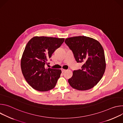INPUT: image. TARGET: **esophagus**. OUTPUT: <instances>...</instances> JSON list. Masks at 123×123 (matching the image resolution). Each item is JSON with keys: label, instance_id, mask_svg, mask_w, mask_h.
<instances>
[{"label": "esophagus", "instance_id": "34e87169", "mask_svg": "<svg viewBox=\"0 0 123 123\" xmlns=\"http://www.w3.org/2000/svg\"><path fill=\"white\" fill-rule=\"evenodd\" d=\"M66 71V69H63V68H62V69H61L62 73H64V72H65Z\"/></svg>", "mask_w": 123, "mask_h": 123}]
</instances>
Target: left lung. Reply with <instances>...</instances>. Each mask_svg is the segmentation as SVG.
<instances>
[{"instance_id":"1","label":"left lung","mask_w":123,"mask_h":123,"mask_svg":"<svg viewBox=\"0 0 123 123\" xmlns=\"http://www.w3.org/2000/svg\"><path fill=\"white\" fill-rule=\"evenodd\" d=\"M77 63L83 64L81 69L75 70L68 80L73 88L79 91L90 90L101 79L106 69L104 49L101 44L92 38L79 36L65 41Z\"/></svg>"}]
</instances>
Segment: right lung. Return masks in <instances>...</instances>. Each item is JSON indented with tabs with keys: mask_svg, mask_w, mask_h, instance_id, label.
Listing matches in <instances>:
<instances>
[{
	"mask_svg": "<svg viewBox=\"0 0 123 123\" xmlns=\"http://www.w3.org/2000/svg\"><path fill=\"white\" fill-rule=\"evenodd\" d=\"M64 40L56 37H35L28 42L22 56L21 68L25 80L34 90L46 92L55 86L61 71L46 68L45 65L49 64L48 61Z\"/></svg>",
	"mask_w": 123,
	"mask_h": 123,
	"instance_id": "1",
	"label": "right lung"
}]
</instances>
